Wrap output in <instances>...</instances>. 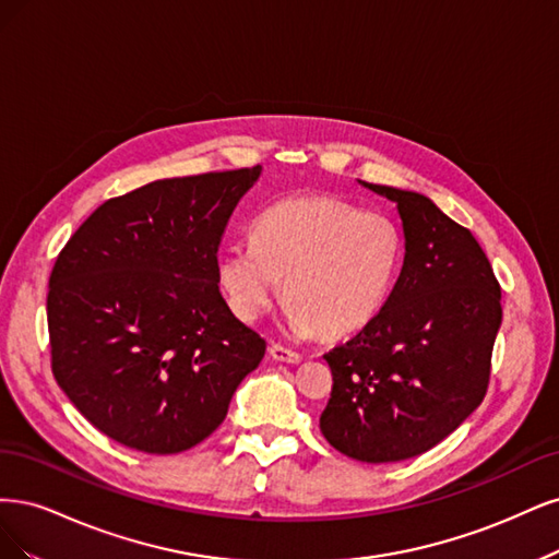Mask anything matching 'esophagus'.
Returning <instances> with one entry per match:
<instances>
[{
    "mask_svg": "<svg viewBox=\"0 0 559 559\" xmlns=\"http://www.w3.org/2000/svg\"><path fill=\"white\" fill-rule=\"evenodd\" d=\"M269 355H272L276 362H290V365H297L299 359H301V355L297 353V350H293V348H285V346H281V344H272L269 346Z\"/></svg>",
    "mask_w": 559,
    "mask_h": 559,
    "instance_id": "34e87169",
    "label": "esophagus"
}]
</instances>
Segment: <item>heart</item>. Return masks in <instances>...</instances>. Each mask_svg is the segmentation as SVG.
Masks as SVG:
<instances>
[{"mask_svg":"<svg viewBox=\"0 0 559 559\" xmlns=\"http://www.w3.org/2000/svg\"><path fill=\"white\" fill-rule=\"evenodd\" d=\"M402 258L404 234L388 213L338 197H293L260 215L253 237L223 250L218 283L234 313L258 320L285 276L290 328L334 338L383 311Z\"/></svg>","mask_w":559,"mask_h":559,"instance_id":"heart-1","label":"heart"}]
</instances>
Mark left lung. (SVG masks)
<instances>
[{"instance_id": "8db88e82", "label": "left lung", "mask_w": 559, "mask_h": 559, "mask_svg": "<svg viewBox=\"0 0 559 559\" xmlns=\"http://www.w3.org/2000/svg\"><path fill=\"white\" fill-rule=\"evenodd\" d=\"M400 209L402 274L388 304L325 353L322 437L359 462L427 453L480 406L501 325V287L474 234L425 194L365 183Z\"/></svg>"}]
</instances>
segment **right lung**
Segmentation results:
<instances>
[{
	"instance_id": "obj_1",
	"label": "right lung",
	"mask_w": 559,
	"mask_h": 559,
	"mask_svg": "<svg viewBox=\"0 0 559 559\" xmlns=\"http://www.w3.org/2000/svg\"><path fill=\"white\" fill-rule=\"evenodd\" d=\"M258 167L162 178L106 200L48 281L50 369L83 418L151 455L213 435L264 338L234 318L218 248Z\"/></svg>"
}]
</instances>
